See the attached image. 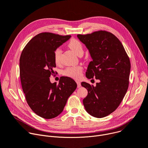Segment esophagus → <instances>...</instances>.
<instances>
[{
  "label": "esophagus",
  "mask_w": 148,
  "mask_h": 148,
  "mask_svg": "<svg viewBox=\"0 0 148 148\" xmlns=\"http://www.w3.org/2000/svg\"><path fill=\"white\" fill-rule=\"evenodd\" d=\"M76 84H77V88H80L81 86V84L79 81H76Z\"/></svg>",
  "instance_id": "obj_1"
}]
</instances>
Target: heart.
I'll list each match as a JSON object with an SVG mask.
<instances>
[{"mask_svg": "<svg viewBox=\"0 0 148 148\" xmlns=\"http://www.w3.org/2000/svg\"><path fill=\"white\" fill-rule=\"evenodd\" d=\"M68 46L77 55H82L84 52V48L82 43L78 40L72 38L68 43ZM61 51L59 48L56 49L53 53V59L55 63L59 64L60 61ZM82 66H75L68 67L62 71V75L69 77L74 79H79L82 75Z\"/></svg>", "mask_w": 148, "mask_h": 148, "instance_id": "b5f03b06", "label": "heart"}]
</instances>
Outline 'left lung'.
Wrapping results in <instances>:
<instances>
[{"label": "left lung", "instance_id": "left-lung-1", "mask_svg": "<svg viewBox=\"0 0 148 148\" xmlns=\"http://www.w3.org/2000/svg\"><path fill=\"white\" fill-rule=\"evenodd\" d=\"M77 36L85 45L93 60L88 65L86 77L100 80L95 86L81 83L88 92L84 105L92 116L105 117L118 108L127 92L129 58L121 41L110 32L99 30Z\"/></svg>", "mask_w": 148, "mask_h": 148}]
</instances>
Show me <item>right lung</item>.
Here are the masks:
<instances>
[{"label":"right lung","mask_w":148,"mask_h":148,"mask_svg":"<svg viewBox=\"0 0 148 148\" xmlns=\"http://www.w3.org/2000/svg\"><path fill=\"white\" fill-rule=\"evenodd\" d=\"M71 37L40 33L27 43L21 55L20 77L26 102L33 111L45 119L60 114L77 88L75 81L69 77L62 76L58 85L52 84L49 79L55 73V50Z\"/></svg>","instance_id":"obj_1"}]
</instances>
